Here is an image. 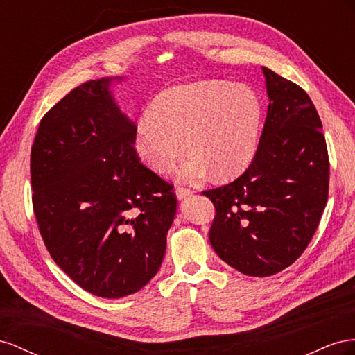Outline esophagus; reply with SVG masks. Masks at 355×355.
<instances>
[{
  "mask_svg": "<svg viewBox=\"0 0 355 355\" xmlns=\"http://www.w3.org/2000/svg\"><path fill=\"white\" fill-rule=\"evenodd\" d=\"M191 195H193V191H191L190 189H184V187H177L175 189V196H177L178 200H183V199H186Z\"/></svg>",
  "mask_w": 355,
  "mask_h": 355,
  "instance_id": "34e87169",
  "label": "esophagus"
}]
</instances>
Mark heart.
I'll return each instance as SVG.
<instances>
[{
    "mask_svg": "<svg viewBox=\"0 0 355 355\" xmlns=\"http://www.w3.org/2000/svg\"><path fill=\"white\" fill-rule=\"evenodd\" d=\"M261 101L256 90L226 80L171 87L138 121L135 148L151 169H169L186 148L191 153L175 175L198 181L212 171L229 180L241 175L256 156L261 126Z\"/></svg>",
    "mask_w": 355,
    "mask_h": 355,
    "instance_id": "heart-1",
    "label": "heart"
}]
</instances>
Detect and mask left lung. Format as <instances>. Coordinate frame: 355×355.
I'll return each mask as SVG.
<instances>
[{"instance_id":"left-lung-1","label":"left lung","mask_w":355,"mask_h":355,"mask_svg":"<svg viewBox=\"0 0 355 355\" xmlns=\"http://www.w3.org/2000/svg\"><path fill=\"white\" fill-rule=\"evenodd\" d=\"M269 99L248 169L234 183L202 191L216 207L209 242L248 277H270L305 251L329 196L322 125L308 94L261 67Z\"/></svg>"}]
</instances>
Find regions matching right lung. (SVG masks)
<instances>
[{
    "mask_svg": "<svg viewBox=\"0 0 355 355\" xmlns=\"http://www.w3.org/2000/svg\"><path fill=\"white\" fill-rule=\"evenodd\" d=\"M104 77L43 117L31 150L35 218L56 265L105 299L137 293L160 269L177 212L172 186L139 164L137 126Z\"/></svg>",
    "mask_w": 355,
    "mask_h": 355,
    "instance_id": "obj_1",
    "label": "right lung"
}]
</instances>
